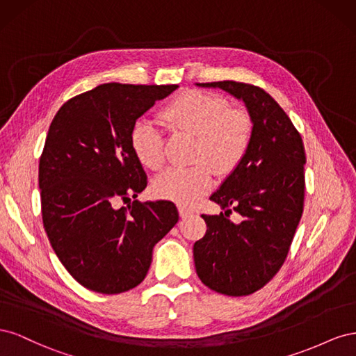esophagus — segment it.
I'll return each mask as SVG.
<instances>
[{
  "label": "esophagus",
  "instance_id": "obj_1",
  "mask_svg": "<svg viewBox=\"0 0 356 356\" xmlns=\"http://www.w3.org/2000/svg\"><path fill=\"white\" fill-rule=\"evenodd\" d=\"M178 211H179V217L181 218H187V217H190V215H193V209H190L187 207H179Z\"/></svg>",
  "mask_w": 356,
  "mask_h": 356
}]
</instances>
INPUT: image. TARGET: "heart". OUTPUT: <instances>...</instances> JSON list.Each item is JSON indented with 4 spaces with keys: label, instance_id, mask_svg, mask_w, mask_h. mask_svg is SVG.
Wrapping results in <instances>:
<instances>
[{
    "label": "heart",
    "instance_id": "heart-1",
    "mask_svg": "<svg viewBox=\"0 0 356 356\" xmlns=\"http://www.w3.org/2000/svg\"><path fill=\"white\" fill-rule=\"evenodd\" d=\"M172 132L196 136L195 160L187 169L172 168L153 182L159 199L182 207L195 204L212 187L213 170L229 177L241 166L252 143L251 117L230 110L221 96L187 90L172 99L160 113ZM132 152L139 163L159 169L165 163V141L160 131L148 122H138L131 131Z\"/></svg>",
    "mask_w": 356,
    "mask_h": 356
}]
</instances>
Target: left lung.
Instances as JSON below:
<instances>
[{"label":"left lung","mask_w":356,"mask_h":356,"mask_svg":"<svg viewBox=\"0 0 356 356\" xmlns=\"http://www.w3.org/2000/svg\"><path fill=\"white\" fill-rule=\"evenodd\" d=\"M196 86L230 93L252 122L250 152L209 197L225 211L202 215L208 230L193 246L204 285L224 296H248L277 273L293 242L303 213L305 147L286 113L263 89L230 80ZM230 207L241 223L228 218Z\"/></svg>","instance_id":"8db88e82"}]
</instances>
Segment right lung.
<instances>
[{"label": "right lung", "instance_id": "add662e5", "mask_svg": "<svg viewBox=\"0 0 356 356\" xmlns=\"http://www.w3.org/2000/svg\"><path fill=\"white\" fill-rule=\"evenodd\" d=\"M178 84L106 83L63 104L40 159L42 224L63 267L84 288L120 294L144 281L153 248L178 222L172 202L117 208L147 187L131 131Z\"/></svg>", "mask_w": 356, "mask_h": 356}]
</instances>
